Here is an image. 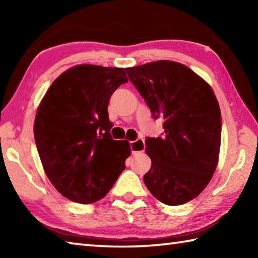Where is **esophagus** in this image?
I'll return each mask as SVG.
<instances>
[{
	"label": "esophagus",
	"instance_id": "esophagus-1",
	"mask_svg": "<svg viewBox=\"0 0 258 258\" xmlns=\"http://www.w3.org/2000/svg\"><path fill=\"white\" fill-rule=\"evenodd\" d=\"M131 150H132V154H138V152H143L146 149V145L143 139H137L135 141H132L130 143Z\"/></svg>",
	"mask_w": 258,
	"mask_h": 258
}]
</instances>
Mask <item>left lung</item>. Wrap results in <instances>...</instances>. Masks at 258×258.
I'll return each mask as SVG.
<instances>
[{"label":"left lung","mask_w":258,"mask_h":258,"mask_svg":"<svg viewBox=\"0 0 258 258\" xmlns=\"http://www.w3.org/2000/svg\"><path fill=\"white\" fill-rule=\"evenodd\" d=\"M130 81L164 119L161 138H147L151 168L143 180L155 197L177 206L200 195L215 172L222 118L212 87L182 63L159 60L126 68Z\"/></svg>","instance_id":"obj_1"}]
</instances>
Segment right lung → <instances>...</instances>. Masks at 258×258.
<instances>
[{
    "label": "right lung",
    "instance_id": "right-lung-1",
    "mask_svg": "<svg viewBox=\"0 0 258 258\" xmlns=\"http://www.w3.org/2000/svg\"><path fill=\"white\" fill-rule=\"evenodd\" d=\"M127 82L123 68L78 64L52 83L37 109L34 137L43 168L74 203L102 199L125 169L130 143L111 138L108 103Z\"/></svg>",
    "mask_w": 258,
    "mask_h": 258
}]
</instances>
